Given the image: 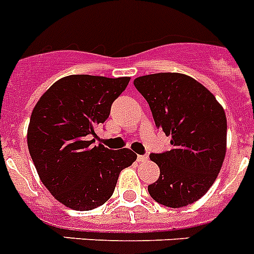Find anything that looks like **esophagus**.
Instances as JSON below:
<instances>
[{
    "label": "esophagus",
    "mask_w": 254,
    "mask_h": 254,
    "mask_svg": "<svg viewBox=\"0 0 254 254\" xmlns=\"http://www.w3.org/2000/svg\"><path fill=\"white\" fill-rule=\"evenodd\" d=\"M145 160H148L146 155H137V162H145Z\"/></svg>",
    "instance_id": "34e87169"
}]
</instances>
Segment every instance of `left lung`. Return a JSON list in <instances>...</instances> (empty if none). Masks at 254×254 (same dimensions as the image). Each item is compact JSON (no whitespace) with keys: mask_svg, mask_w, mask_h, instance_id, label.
<instances>
[{"mask_svg":"<svg viewBox=\"0 0 254 254\" xmlns=\"http://www.w3.org/2000/svg\"><path fill=\"white\" fill-rule=\"evenodd\" d=\"M148 101L158 128L171 136V149L150 154L159 179L148 186L159 204L181 208L200 199L217 179L226 154L224 108L194 78L157 73L133 81Z\"/></svg>","mask_w":254,"mask_h":254,"instance_id":"8db88e82","label":"left lung"}]
</instances>
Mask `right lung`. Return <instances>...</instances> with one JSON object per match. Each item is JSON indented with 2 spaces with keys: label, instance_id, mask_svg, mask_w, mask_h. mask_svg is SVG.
Here are the masks:
<instances>
[{
  "label": "right lung",
  "instance_id": "right-lung-1",
  "mask_svg": "<svg viewBox=\"0 0 254 254\" xmlns=\"http://www.w3.org/2000/svg\"><path fill=\"white\" fill-rule=\"evenodd\" d=\"M129 77H64L41 96L30 116L28 149L42 184L56 200L75 211H91L113 195L121 171L137 155L129 149L94 145L96 127Z\"/></svg>",
  "mask_w": 254,
  "mask_h": 254
}]
</instances>
